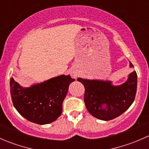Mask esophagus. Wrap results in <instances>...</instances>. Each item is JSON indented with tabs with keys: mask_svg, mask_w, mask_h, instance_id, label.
Masks as SVG:
<instances>
[{
	"mask_svg": "<svg viewBox=\"0 0 149 149\" xmlns=\"http://www.w3.org/2000/svg\"><path fill=\"white\" fill-rule=\"evenodd\" d=\"M71 76L73 78H76L77 77V73L76 72H72L71 73Z\"/></svg>",
	"mask_w": 149,
	"mask_h": 149,
	"instance_id": "obj_1",
	"label": "esophagus"
}]
</instances>
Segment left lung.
Returning a JSON list of instances; mask_svg holds the SVG:
<instances>
[{
	"instance_id": "obj_1",
	"label": "left lung",
	"mask_w": 149,
	"mask_h": 149,
	"mask_svg": "<svg viewBox=\"0 0 149 149\" xmlns=\"http://www.w3.org/2000/svg\"><path fill=\"white\" fill-rule=\"evenodd\" d=\"M130 66H133L130 63ZM85 88L84 102L87 110L95 118L110 120L125 112L136 97L137 73L129 75L127 81L118 86H113L109 81L86 80L79 78Z\"/></svg>"
}]
</instances>
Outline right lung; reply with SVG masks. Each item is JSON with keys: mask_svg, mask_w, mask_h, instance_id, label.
Returning a JSON list of instances; mask_svg holds the SVG:
<instances>
[{"mask_svg": "<svg viewBox=\"0 0 149 149\" xmlns=\"http://www.w3.org/2000/svg\"><path fill=\"white\" fill-rule=\"evenodd\" d=\"M74 81L70 76L63 75L24 88L11 78L10 90L13 106L21 115L32 123H52L62 113L68 86Z\"/></svg>", "mask_w": 149, "mask_h": 149, "instance_id": "obj_1", "label": "right lung"}]
</instances>
